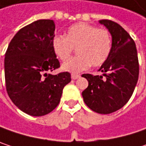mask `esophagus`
<instances>
[{
	"instance_id": "esophagus-1",
	"label": "esophagus",
	"mask_w": 146,
	"mask_h": 146,
	"mask_svg": "<svg viewBox=\"0 0 146 146\" xmlns=\"http://www.w3.org/2000/svg\"><path fill=\"white\" fill-rule=\"evenodd\" d=\"M79 77H80V75H78V74H74V73H73V74L71 75L72 79H77V78H78Z\"/></svg>"
}]
</instances>
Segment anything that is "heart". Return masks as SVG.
<instances>
[{
  "label": "heart",
  "mask_w": 146,
  "mask_h": 146,
  "mask_svg": "<svg viewBox=\"0 0 146 146\" xmlns=\"http://www.w3.org/2000/svg\"><path fill=\"white\" fill-rule=\"evenodd\" d=\"M51 45L54 53L62 61L68 60L73 48H76L78 56L65 62L62 69L77 73L88 69L91 65L100 67L104 64L111 52L112 40L106 29L78 23L68 29L65 37L55 36Z\"/></svg>",
  "instance_id": "heart-1"
}]
</instances>
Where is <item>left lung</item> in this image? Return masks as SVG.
I'll use <instances>...</instances> for the list:
<instances>
[{"instance_id": "1", "label": "left lung", "mask_w": 146, "mask_h": 146, "mask_svg": "<svg viewBox=\"0 0 146 146\" xmlns=\"http://www.w3.org/2000/svg\"><path fill=\"white\" fill-rule=\"evenodd\" d=\"M99 23L111 34L112 49L98 70L102 75H82L89 82L82 96L92 111L109 114L122 108L130 99L138 82L139 61L135 43L122 26L106 19ZM103 76L106 80L102 78Z\"/></svg>"}]
</instances>
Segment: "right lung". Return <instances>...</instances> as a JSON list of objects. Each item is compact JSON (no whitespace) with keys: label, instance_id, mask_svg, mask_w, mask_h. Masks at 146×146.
<instances>
[{"label":"right lung","instance_id":"right-lung-1","mask_svg":"<svg viewBox=\"0 0 146 146\" xmlns=\"http://www.w3.org/2000/svg\"><path fill=\"white\" fill-rule=\"evenodd\" d=\"M55 32L53 20L35 21L15 35L5 54L7 94L18 109L33 117L52 111L71 81L68 72L48 73L60 67L51 45Z\"/></svg>","mask_w":146,"mask_h":146}]
</instances>
